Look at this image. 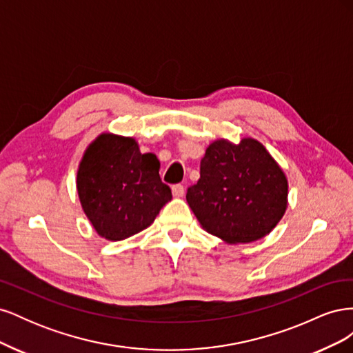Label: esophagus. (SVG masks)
<instances>
[{"label": "esophagus", "instance_id": "34e87169", "mask_svg": "<svg viewBox=\"0 0 353 353\" xmlns=\"http://www.w3.org/2000/svg\"><path fill=\"white\" fill-rule=\"evenodd\" d=\"M172 194H174V197H176V199L184 197V194H185V188H184V185H181V184L174 185V187H172Z\"/></svg>", "mask_w": 353, "mask_h": 353}]
</instances>
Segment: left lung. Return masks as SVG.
Segmentation results:
<instances>
[{"label":"left lung","mask_w":353,"mask_h":353,"mask_svg":"<svg viewBox=\"0 0 353 353\" xmlns=\"http://www.w3.org/2000/svg\"><path fill=\"white\" fill-rule=\"evenodd\" d=\"M288 183L280 165L254 138L216 140L200 162L187 201L203 230L225 243H252L270 234L287 209Z\"/></svg>","instance_id":"left-lung-1"}]
</instances>
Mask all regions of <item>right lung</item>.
Instances as JSON below:
<instances>
[{"instance_id": "add662e5", "label": "right lung", "mask_w": 353, "mask_h": 353, "mask_svg": "<svg viewBox=\"0 0 353 353\" xmlns=\"http://www.w3.org/2000/svg\"><path fill=\"white\" fill-rule=\"evenodd\" d=\"M156 154L140 152L132 137L100 134L78 168L81 206L100 237L119 241L150 227L170 188L159 175Z\"/></svg>"}]
</instances>
